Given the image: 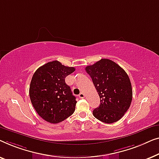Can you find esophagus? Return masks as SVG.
I'll use <instances>...</instances> for the list:
<instances>
[{
  "instance_id": "obj_1",
  "label": "esophagus",
  "mask_w": 159,
  "mask_h": 159,
  "mask_svg": "<svg viewBox=\"0 0 159 159\" xmlns=\"http://www.w3.org/2000/svg\"><path fill=\"white\" fill-rule=\"evenodd\" d=\"M79 97L80 99H84V98L85 97V94L84 93H80V94L79 95Z\"/></svg>"
}]
</instances>
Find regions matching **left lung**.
<instances>
[{"label": "left lung", "instance_id": "8db88e82", "mask_svg": "<svg viewBox=\"0 0 159 159\" xmlns=\"http://www.w3.org/2000/svg\"><path fill=\"white\" fill-rule=\"evenodd\" d=\"M86 71L92 79L100 97V105L93 115L104 123L111 124L123 117L133 99L128 75L119 65L109 59H101Z\"/></svg>", "mask_w": 159, "mask_h": 159}]
</instances>
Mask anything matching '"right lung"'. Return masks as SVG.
I'll return each instance as SVG.
<instances>
[{
    "label": "right lung",
    "instance_id": "1",
    "mask_svg": "<svg viewBox=\"0 0 159 159\" xmlns=\"http://www.w3.org/2000/svg\"><path fill=\"white\" fill-rule=\"evenodd\" d=\"M75 68L62 65L57 60L39 67L33 75L30 97L38 115L45 121L57 124L74 112L75 97L65 79Z\"/></svg>",
    "mask_w": 159,
    "mask_h": 159
}]
</instances>
